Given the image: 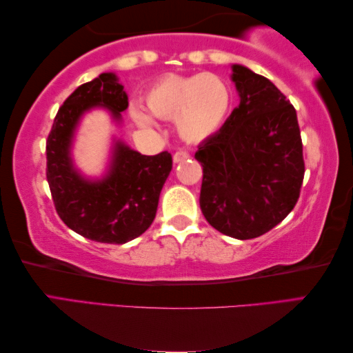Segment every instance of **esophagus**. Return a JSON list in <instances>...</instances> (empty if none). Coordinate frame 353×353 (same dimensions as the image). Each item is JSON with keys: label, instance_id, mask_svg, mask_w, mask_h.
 Here are the masks:
<instances>
[{"label": "esophagus", "instance_id": "esophagus-1", "mask_svg": "<svg viewBox=\"0 0 353 353\" xmlns=\"http://www.w3.org/2000/svg\"><path fill=\"white\" fill-rule=\"evenodd\" d=\"M190 158V154L186 152V150H178V152L173 154V161L175 163H184V161H188Z\"/></svg>", "mask_w": 353, "mask_h": 353}]
</instances>
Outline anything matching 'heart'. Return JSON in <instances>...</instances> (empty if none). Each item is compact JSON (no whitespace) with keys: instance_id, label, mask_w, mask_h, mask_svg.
Masks as SVG:
<instances>
[{"instance_id":"b5f03b06","label":"heart","mask_w":353,"mask_h":353,"mask_svg":"<svg viewBox=\"0 0 353 353\" xmlns=\"http://www.w3.org/2000/svg\"><path fill=\"white\" fill-rule=\"evenodd\" d=\"M145 105L158 119H175L183 139L199 142L214 134L227 120L231 108V90L214 73L167 74L147 90ZM132 119L150 128L153 120L145 109L134 106Z\"/></svg>"}]
</instances>
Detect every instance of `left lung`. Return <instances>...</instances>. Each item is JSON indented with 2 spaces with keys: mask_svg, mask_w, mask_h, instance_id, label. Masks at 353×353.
<instances>
[{
  "mask_svg": "<svg viewBox=\"0 0 353 353\" xmlns=\"http://www.w3.org/2000/svg\"><path fill=\"white\" fill-rule=\"evenodd\" d=\"M239 106L199 145L200 208L211 227L258 238L296 206L305 175L296 109L268 78L233 65Z\"/></svg>",
  "mask_w": 353,
  "mask_h": 353,
  "instance_id": "1",
  "label": "left lung"
}]
</instances>
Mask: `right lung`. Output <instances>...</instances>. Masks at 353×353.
<instances>
[{
  "label": "right lung",
  "mask_w": 353,
  "mask_h": 353,
  "mask_svg": "<svg viewBox=\"0 0 353 353\" xmlns=\"http://www.w3.org/2000/svg\"><path fill=\"white\" fill-rule=\"evenodd\" d=\"M94 106L111 109L115 120L128 108V97L114 73L81 84L59 108L46 139V180L56 212L68 228L95 242L125 244L154 221L172 154L145 156L117 142L108 175L85 180L73 167L70 148L81 115Z\"/></svg>",
  "instance_id": "add662e5"
}]
</instances>
